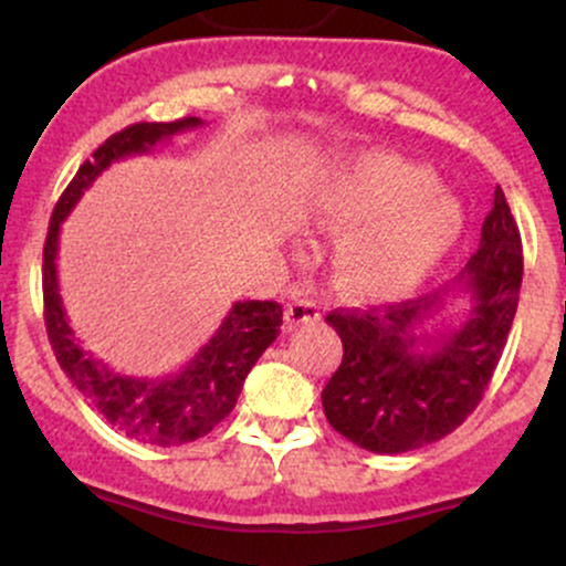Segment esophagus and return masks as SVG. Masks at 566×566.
Masks as SVG:
<instances>
[{"mask_svg":"<svg viewBox=\"0 0 566 566\" xmlns=\"http://www.w3.org/2000/svg\"><path fill=\"white\" fill-rule=\"evenodd\" d=\"M319 319H322V308H319V303L311 301V297L295 295L287 303V308H284V322H287L290 329L301 327V324H314Z\"/></svg>","mask_w":566,"mask_h":566,"instance_id":"34e87169","label":"esophagus"}]
</instances>
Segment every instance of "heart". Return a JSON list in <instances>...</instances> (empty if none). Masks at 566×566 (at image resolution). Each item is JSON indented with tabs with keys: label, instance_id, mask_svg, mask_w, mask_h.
I'll return each mask as SVG.
<instances>
[{
	"label": "heart",
	"instance_id": "obj_1",
	"mask_svg": "<svg viewBox=\"0 0 566 566\" xmlns=\"http://www.w3.org/2000/svg\"><path fill=\"white\" fill-rule=\"evenodd\" d=\"M303 212L322 229H348L337 269L361 297H399L423 284L463 231V210L433 175L388 154L327 165L303 188Z\"/></svg>",
	"mask_w": 566,
	"mask_h": 566
}]
</instances>
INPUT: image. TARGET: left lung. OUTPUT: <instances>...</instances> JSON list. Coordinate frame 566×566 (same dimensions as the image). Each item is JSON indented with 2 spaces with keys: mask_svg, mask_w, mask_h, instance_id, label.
<instances>
[{
  "mask_svg": "<svg viewBox=\"0 0 566 566\" xmlns=\"http://www.w3.org/2000/svg\"><path fill=\"white\" fill-rule=\"evenodd\" d=\"M522 274V237L497 186L479 250L447 287L471 297L460 324L423 329L444 305V290L327 314L343 340L340 367L322 391L329 426L378 454L418 450L452 433L490 386L516 316Z\"/></svg>",
  "mask_w": 566,
  "mask_h": 566,
  "instance_id": "1",
  "label": "left lung"
}]
</instances>
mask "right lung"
I'll return each instance as SVG.
<instances>
[{
    "label": "right lung",
    "mask_w": 566,
    "mask_h": 566,
    "mask_svg": "<svg viewBox=\"0 0 566 566\" xmlns=\"http://www.w3.org/2000/svg\"><path fill=\"white\" fill-rule=\"evenodd\" d=\"M201 125L205 122L199 116H186L178 122H138L95 148L93 159L84 161L57 199L42 255L44 324L57 365L116 431L154 447H180L197 441L237 407L247 373L276 340L282 327V305L274 301L233 303L218 333L180 373L167 378H133L114 373L84 350L80 337L71 329L57 292V237L63 220L106 167L119 159L148 154L157 143Z\"/></svg>",
    "instance_id": "obj_1"
}]
</instances>
